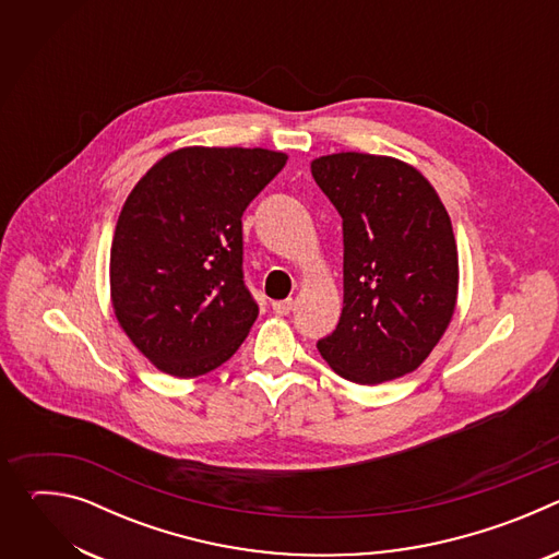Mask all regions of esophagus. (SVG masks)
<instances>
[{"instance_id": "1", "label": "esophagus", "mask_w": 559, "mask_h": 559, "mask_svg": "<svg viewBox=\"0 0 559 559\" xmlns=\"http://www.w3.org/2000/svg\"><path fill=\"white\" fill-rule=\"evenodd\" d=\"M292 307H294V300H292V298H287V300H276V302H272V309H274V313H278V316H287V313L292 311Z\"/></svg>"}]
</instances>
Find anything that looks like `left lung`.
<instances>
[{"mask_svg": "<svg viewBox=\"0 0 559 559\" xmlns=\"http://www.w3.org/2000/svg\"><path fill=\"white\" fill-rule=\"evenodd\" d=\"M311 177L343 216V313L316 343L345 380L378 384L418 369L447 332L457 248L433 186L393 156L338 152Z\"/></svg>", "mask_w": 559, "mask_h": 559, "instance_id": "left-lung-1", "label": "left lung"}]
</instances>
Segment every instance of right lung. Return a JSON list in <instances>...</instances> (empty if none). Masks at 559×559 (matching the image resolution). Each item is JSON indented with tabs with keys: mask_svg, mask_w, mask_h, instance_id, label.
Segmentation results:
<instances>
[{
	"mask_svg": "<svg viewBox=\"0 0 559 559\" xmlns=\"http://www.w3.org/2000/svg\"><path fill=\"white\" fill-rule=\"evenodd\" d=\"M287 154L265 147H181L128 194L110 248L121 330L156 367L197 378L241 347L259 305L243 281V223Z\"/></svg>",
	"mask_w": 559,
	"mask_h": 559,
	"instance_id": "add662e5",
	"label": "right lung"
}]
</instances>
